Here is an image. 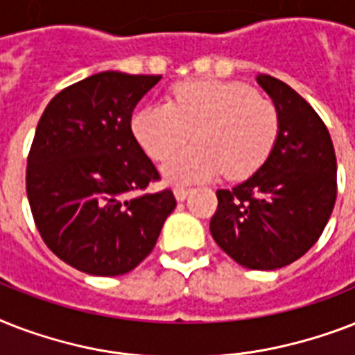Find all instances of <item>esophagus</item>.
<instances>
[{
    "label": "esophagus",
    "instance_id": "34e87169",
    "mask_svg": "<svg viewBox=\"0 0 355 355\" xmlns=\"http://www.w3.org/2000/svg\"><path fill=\"white\" fill-rule=\"evenodd\" d=\"M189 191H191V189H189V188H184V186H177V188L173 189V193H175V197H177V200H180V202H182V200L186 199V197H188Z\"/></svg>",
    "mask_w": 355,
    "mask_h": 355
}]
</instances>
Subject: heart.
Listing matches in <instances>:
<instances>
[{
	"instance_id": "b5f03b06",
	"label": "heart",
	"mask_w": 355,
	"mask_h": 355,
	"mask_svg": "<svg viewBox=\"0 0 355 355\" xmlns=\"http://www.w3.org/2000/svg\"><path fill=\"white\" fill-rule=\"evenodd\" d=\"M130 128L153 160H166L194 132L196 145L162 167L167 182H205L223 173L239 180L269 158L280 132V116L275 103L243 83L188 79L175 85L169 105L139 108Z\"/></svg>"
}]
</instances>
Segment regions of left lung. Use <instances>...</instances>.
<instances>
[{
	"label": "left lung",
	"instance_id": "8db88e82",
	"mask_svg": "<svg viewBox=\"0 0 355 355\" xmlns=\"http://www.w3.org/2000/svg\"><path fill=\"white\" fill-rule=\"evenodd\" d=\"M275 103L280 132L265 164L232 189H217L210 232L243 267L272 270L308 252L337 197V160L324 121L291 86L258 75Z\"/></svg>",
	"mask_w": 355,
	"mask_h": 355
}]
</instances>
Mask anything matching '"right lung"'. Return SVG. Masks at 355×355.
I'll list each match as a JSON object with an SVG mask.
<instances>
[{
  "mask_svg": "<svg viewBox=\"0 0 355 355\" xmlns=\"http://www.w3.org/2000/svg\"><path fill=\"white\" fill-rule=\"evenodd\" d=\"M160 75L101 71L64 88L42 114L27 156V199L42 239L94 276L125 275L155 248L175 210L171 189L130 128Z\"/></svg>",
  "mask_w": 355,
  "mask_h": 355,
  "instance_id": "obj_1",
  "label": "right lung"
}]
</instances>
